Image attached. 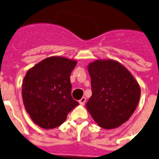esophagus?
<instances>
[{"label": "esophagus", "instance_id": "34e87169", "mask_svg": "<svg viewBox=\"0 0 159 159\" xmlns=\"http://www.w3.org/2000/svg\"><path fill=\"white\" fill-rule=\"evenodd\" d=\"M85 102H86V98L85 97H82L80 100H79V102H80V104L81 105H84V103H85Z\"/></svg>", "mask_w": 159, "mask_h": 159}]
</instances>
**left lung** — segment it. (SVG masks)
Here are the masks:
<instances>
[{
	"label": "left lung",
	"instance_id": "8db88e82",
	"mask_svg": "<svg viewBox=\"0 0 159 159\" xmlns=\"http://www.w3.org/2000/svg\"><path fill=\"white\" fill-rule=\"evenodd\" d=\"M88 70L92 95L86 108L103 129H115L126 123L135 111L141 88L127 67L114 60H96Z\"/></svg>",
	"mask_w": 159,
	"mask_h": 159
}]
</instances>
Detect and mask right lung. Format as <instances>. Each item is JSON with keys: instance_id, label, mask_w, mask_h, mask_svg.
<instances>
[{"instance_id": "add662e5", "label": "right lung", "mask_w": 159, "mask_h": 159, "mask_svg": "<svg viewBox=\"0 0 159 159\" xmlns=\"http://www.w3.org/2000/svg\"><path fill=\"white\" fill-rule=\"evenodd\" d=\"M75 60L50 57L28 70L22 83V99L32 121L43 129L62 124L79 105L71 97L70 75Z\"/></svg>"}]
</instances>
